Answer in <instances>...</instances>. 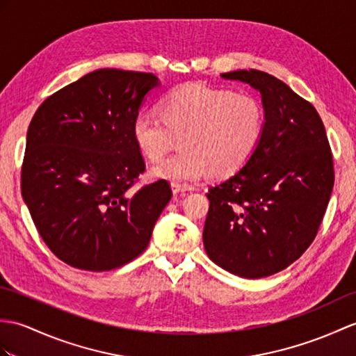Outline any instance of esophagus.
Here are the masks:
<instances>
[{"mask_svg": "<svg viewBox=\"0 0 356 356\" xmlns=\"http://www.w3.org/2000/svg\"><path fill=\"white\" fill-rule=\"evenodd\" d=\"M171 189H172V193H175V194L185 193V191H193L191 186L184 185V184H171Z\"/></svg>", "mask_w": 356, "mask_h": 356, "instance_id": "obj_1", "label": "esophagus"}]
</instances>
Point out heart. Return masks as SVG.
<instances>
[{"instance_id": "obj_1", "label": "heart", "mask_w": 356, "mask_h": 356, "mask_svg": "<svg viewBox=\"0 0 356 356\" xmlns=\"http://www.w3.org/2000/svg\"><path fill=\"white\" fill-rule=\"evenodd\" d=\"M158 109L161 118L139 113L131 134L152 162L161 161L180 139L181 152L152 170L154 177L175 184L236 175L254 154L266 129V111L254 95L203 83L171 90Z\"/></svg>"}]
</instances>
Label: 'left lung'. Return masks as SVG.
I'll list each match as a JSON object with an SVG mask.
<instances>
[{
    "label": "left lung",
    "instance_id": "8db88e82",
    "mask_svg": "<svg viewBox=\"0 0 356 356\" xmlns=\"http://www.w3.org/2000/svg\"><path fill=\"white\" fill-rule=\"evenodd\" d=\"M221 77L259 90L266 129L245 167L209 188L204 250L232 275L267 277L317 236L334 188L332 152L316 107L284 81L259 70Z\"/></svg>",
    "mask_w": 356,
    "mask_h": 356
}]
</instances>
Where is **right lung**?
<instances>
[{"instance_id":"right-lung-1","label":"right lung","mask_w":356,"mask_h":356,"mask_svg":"<svg viewBox=\"0 0 356 356\" xmlns=\"http://www.w3.org/2000/svg\"><path fill=\"white\" fill-rule=\"evenodd\" d=\"M152 72L104 68L38 107L21 168V193L40 238L74 268L109 271L150 243L172 195L167 180L140 185L143 153L131 127Z\"/></svg>"}]
</instances>
